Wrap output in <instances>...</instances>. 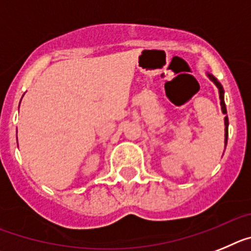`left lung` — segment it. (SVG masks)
<instances>
[{"mask_svg":"<svg viewBox=\"0 0 251 251\" xmlns=\"http://www.w3.org/2000/svg\"><path fill=\"white\" fill-rule=\"evenodd\" d=\"M207 75H208V78H210L211 80H212L213 83L216 84V87L219 88V95H220V104H221V110L222 112L226 113V104H225V101H224V88H222L221 83H220L219 80L216 79V78L213 77L212 74L210 73H207ZM227 136H228V119L227 116L225 117V147H226V144H227Z\"/></svg>","mask_w":251,"mask_h":251,"instance_id":"1","label":"left lung"}]
</instances>
